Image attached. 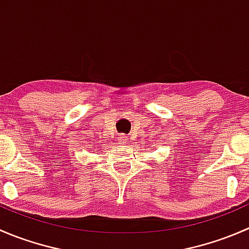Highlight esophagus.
Returning <instances> with one entry per match:
<instances>
[{"mask_svg":"<svg viewBox=\"0 0 249 249\" xmlns=\"http://www.w3.org/2000/svg\"><path fill=\"white\" fill-rule=\"evenodd\" d=\"M118 141H119L120 144H126V143L129 142V137H127L126 135L122 134V135H119V136H118Z\"/></svg>","mask_w":249,"mask_h":249,"instance_id":"obj_1","label":"esophagus"}]
</instances>
